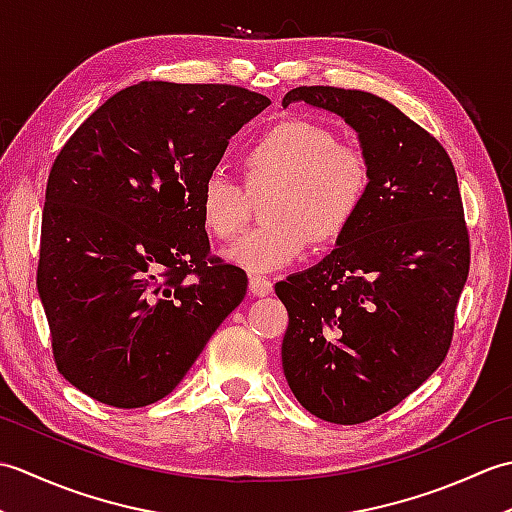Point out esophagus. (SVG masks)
<instances>
[{"mask_svg": "<svg viewBox=\"0 0 512 512\" xmlns=\"http://www.w3.org/2000/svg\"><path fill=\"white\" fill-rule=\"evenodd\" d=\"M248 288L255 297H266V295H270V292H273V281H268L266 277L253 275L248 279Z\"/></svg>", "mask_w": 512, "mask_h": 512, "instance_id": "34e87169", "label": "esophagus"}]
</instances>
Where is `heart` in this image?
<instances>
[{"instance_id": "heart-1", "label": "heart", "mask_w": 512, "mask_h": 512, "mask_svg": "<svg viewBox=\"0 0 512 512\" xmlns=\"http://www.w3.org/2000/svg\"><path fill=\"white\" fill-rule=\"evenodd\" d=\"M244 184L213 171L202 180L198 211L206 233L233 239L250 220L253 198L270 193L262 228L226 250L248 273H273L295 264L308 242H339L361 215L372 191V160L361 147L339 143L330 127L286 118L259 136L242 158Z\"/></svg>"}]
</instances>
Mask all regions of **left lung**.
Wrapping results in <instances>:
<instances>
[{"instance_id": "obj_1", "label": "left lung", "mask_w": 512, "mask_h": 512, "mask_svg": "<svg viewBox=\"0 0 512 512\" xmlns=\"http://www.w3.org/2000/svg\"><path fill=\"white\" fill-rule=\"evenodd\" d=\"M345 118L372 160L354 226L310 270L275 284L288 310L281 363L312 416L367 422L416 391L447 356L471 244L453 162L396 105L310 85L284 96Z\"/></svg>"}]
</instances>
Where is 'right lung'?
<instances>
[{"instance_id": "1", "label": "right lung", "mask_w": 512, "mask_h": 512, "mask_svg": "<svg viewBox=\"0 0 512 512\" xmlns=\"http://www.w3.org/2000/svg\"><path fill=\"white\" fill-rule=\"evenodd\" d=\"M270 105L222 83L143 81L116 92L54 158L37 290L59 374L118 409L171 394L246 295L211 255L202 180Z\"/></svg>"}]
</instances>
